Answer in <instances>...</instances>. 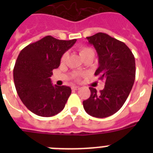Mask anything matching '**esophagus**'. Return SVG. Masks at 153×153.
Here are the masks:
<instances>
[{"instance_id":"1","label":"esophagus","mask_w":153,"mask_h":153,"mask_svg":"<svg viewBox=\"0 0 153 153\" xmlns=\"http://www.w3.org/2000/svg\"><path fill=\"white\" fill-rule=\"evenodd\" d=\"M72 89H73V90H79V86H72Z\"/></svg>"}]
</instances>
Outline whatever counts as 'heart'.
I'll return each instance as SVG.
<instances>
[{"label":"heart","instance_id":"1","mask_svg":"<svg viewBox=\"0 0 153 153\" xmlns=\"http://www.w3.org/2000/svg\"><path fill=\"white\" fill-rule=\"evenodd\" d=\"M79 53L82 58L87 57V56H94L95 55V52L92 48L88 47H82L79 48ZM67 53H64L63 56H61V62H64L67 60Z\"/></svg>","mask_w":153,"mask_h":153}]
</instances>
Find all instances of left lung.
Segmentation results:
<instances>
[{
    "label": "left lung",
    "instance_id": "left-lung-1",
    "mask_svg": "<svg viewBox=\"0 0 153 153\" xmlns=\"http://www.w3.org/2000/svg\"><path fill=\"white\" fill-rule=\"evenodd\" d=\"M99 58L95 72L105 86L100 93L90 87V98L83 102L85 111L92 117L105 118L117 113L129 97L136 77V63L132 51L124 44L106 33L86 37Z\"/></svg>",
    "mask_w": 153,
    "mask_h": 153
}]
</instances>
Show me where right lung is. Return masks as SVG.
<instances>
[{"mask_svg": "<svg viewBox=\"0 0 153 153\" xmlns=\"http://www.w3.org/2000/svg\"><path fill=\"white\" fill-rule=\"evenodd\" d=\"M76 40H61L47 36L24 47L13 68V81L19 97L30 111L44 117L61 112L71 93L67 86H53V70L60 66L63 54Z\"/></svg>", "mask_w": 153, "mask_h": 153, "instance_id": "right-lung-1", "label": "right lung"}]
</instances>
